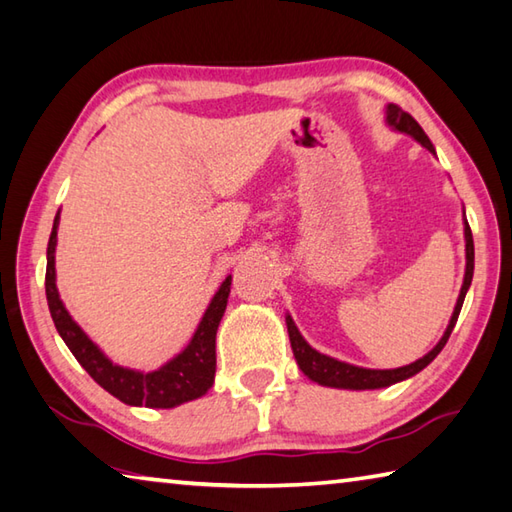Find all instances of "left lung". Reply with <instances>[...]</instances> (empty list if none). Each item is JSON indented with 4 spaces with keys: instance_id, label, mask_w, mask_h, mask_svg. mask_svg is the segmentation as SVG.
<instances>
[{
    "instance_id": "1",
    "label": "left lung",
    "mask_w": 512,
    "mask_h": 512,
    "mask_svg": "<svg viewBox=\"0 0 512 512\" xmlns=\"http://www.w3.org/2000/svg\"><path fill=\"white\" fill-rule=\"evenodd\" d=\"M387 123L392 125L394 129H398V132H405V134L414 136L418 143L427 147V150L434 154V145L430 143V138H427V134L423 132L421 125H418L416 120L398 105H387ZM472 273H475V244H472V230H470L468 221H466V277H463V286H461L457 306H454L452 320L448 324V329H445L443 338L439 340V345H436L430 353H425L421 360L412 362V365H405V367H398V369H365V367L347 365V362L336 360V358H329V356H324V353L315 351L309 345V342H306L300 336V331H297L295 322L291 320V315H286L288 338H291V347H293V356L297 360V365H300V369L304 371V376H309L318 385H327V387L378 389V387H389L394 383H401V380L418 374V371L430 365V362L436 356H439L441 349L445 347V342H448L454 324H457V320H459L463 300H466L468 286L472 282Z\"/></svg>"
}]
</instances>
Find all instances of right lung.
I'll return each mask as SVG.
<instances>
[{
  "instance_id": "1",
  "label": "right lung",
  "mask_w": 512,
  "mask_h": 512,
  "mask_svg": "<svg viewBox=\"0 0 512 512\" xmlns=\"http://www.w3.org/2000/svg\"><path fill=\"white\" fill-rule=\"evenodd\" d=\"M58 224L60 212L55 215L53 230L49 237V248H46V302H49L51 318L55 322V329L67 342L73 356L85 367L87 374L96 380V383L107 389L111 396L127 405H145V407H176L181 403L194 401L208 392L215 383V369H217V353H215V340L219 322L224 318L230 282L232 277H226V282L219 286L217 295L212 297L210 306L203 313V320L199 329L194 331L190 345L185 347L179 356L172 358L161 369L143 374V371L118 367L105 358L94 342L87 338L71 315L64 309V304L55 288V241H58Z\"/></svg>"
}]
</instances>
